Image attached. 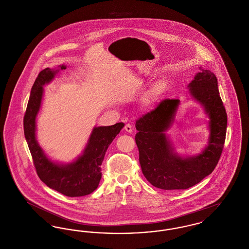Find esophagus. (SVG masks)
Listing matches in <instances>:
<instances>
[{
	"label": "esophagus",
	"mask_w": 249,
	"mask_h": 249,
	"mask_svg": "<svg viewBox=\"0 0 249 249\" xmlns=\"http://www.w3.org/2000/svg\"><path fill=\"white\" fill-rule=\"evenodd\" d=\"M124 129H125V130H126L127 132H129V133H131V132H132V127H131V125H130V124H129V123L125 125Z\"/></svg>",
	"instance_id": "1"
}]
</instances>
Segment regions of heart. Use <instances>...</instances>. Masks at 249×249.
<instances>
[{
  "mask_svg": "<svg viewBox=\"0 0 249 249\" xmlns=\"http://www.w3.org/2000/svg\"><path fill=\"white\" fill-rule=\"evenodd\" d=\"M164 89H165V84L163 82L156 84L153 87V89L148 92V94L146 95V97L144 99V103L146 105L152 104L156 100V98L164 90Z\"/></svg>",
  "mask_w": 249,
  "mask_h": 249,
  "instance_id": "1",
  "label": "heart"
}]
</instances>
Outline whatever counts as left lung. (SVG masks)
<instances>
[{"label": "left lung", "mask_w": 249, "mask_h": 249, "mask_svg": "<svg viewBox=\"0 0 249 249\" xmlns=\"http://www.w3.org/2000/svg\"><path fill=\"white\" fill-rule=\"evenodd\" d=\"M189 85L190 94L208 115L210 136L201 154L182 158L174 152L165 131L174 122L180 101L162 100L154 110L136 120L135 142L142 174L156 188L186 190L209 176L217 164L225 142L227 113L213 72L201 69Z\"/></svg>", "instance_id": "1"}]
</instances>
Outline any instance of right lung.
I'll return each instance as SVG.
<instances>
[{"label": "right lung", "mask_w": 249, "mask_h": 249, "mask_svg": "<svg viewBox=\"0 0 249 249\" xmlns=\"http://www.w3.org/2000/svg\"><path fill=\"white\" fill-rule=\"evenodd\" d=\"M59 69H66V66L60 65ZM58 71V69L46 68L39 72L24 116V134L39 178L48 188L65 196L81 197L90 194L98 188L102 178L101 165L107 148L124 127V123L95 127L83 154L73 162L59 164L51 161L36 141V119L42 103L43 86L49 83Z\"/></svg>", "instance_id": "1"}]
</instances>
